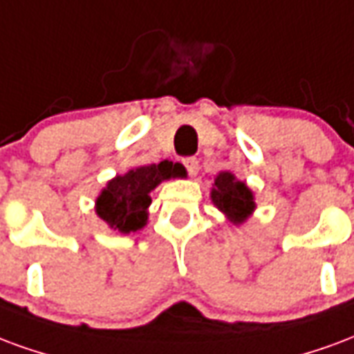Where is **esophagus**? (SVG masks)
Here are the masks:
<instances>
[{
  "mask_svg": "<svg viewBox=\"0 0 354 354\" xmlns=\"http://www.w3.org/2000/svg\"><path fill=\"white\" fill-rule=\"evenodd\" d=\"M183 164H185V167H187V171L190 175H196L198 174V160L194 158V156H188V158H183Z\"/></svg>",
  "mask_w": 354,
  "mask_h": 354,
  "instance_id": "obj_1",
  "label": "esophagus"
}]
</instances>
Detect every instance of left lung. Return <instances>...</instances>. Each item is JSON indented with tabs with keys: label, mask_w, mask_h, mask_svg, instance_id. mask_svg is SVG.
I'll return each mask as SVG.
<instances>
[{
	"label": "left lung",
	"mask_w": 354,
	"mask_h": 354,
	"mask_svg": "<svg viewBox=\"0 0 354 354\" xmlns=\"http://www.w3.org/2000/svg\"><path fill=\"white\" fill-rule=\"evenodd\" d=\"M211 200L224 215H228L234 224L243 223L254 209L251 190L228 171L216 175L215 187L211 190Z\"/></svg>",
	"instance_id": "obj_1"
}]
</instances>
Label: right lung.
<instances>
[{"label":"right lung","instance_id":"right-lung-1","mask_svg":"<svg viewBox=\"0 0 354 354\" xmlns=\"http://www.w3.org/2000/svg\"><path fill=\"white\" fill-rule=\"evenodd\" d=\"M185 169L174 162H160L152 166L131 169L107 183L95 200V213L113 230L130 234L147 224V209L151 205V190L164 179L179 177Z\"/></svg>","mask_w":354,"mask_h":354}]
</instances>
